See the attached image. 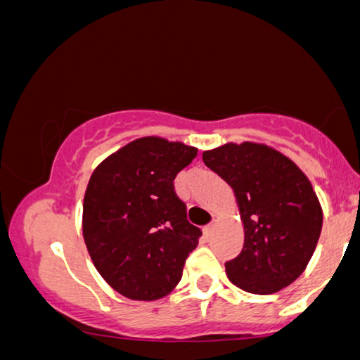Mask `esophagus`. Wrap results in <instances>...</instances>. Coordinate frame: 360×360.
<instances>
[{
    "label": "esophagus",
    "mask_w": 360,
    "mask_h": 360,
    "mask_svg": "<svg viewBox=\"0 0 360 360\" xmlns=\"http://www.w3.org/2000/svg\"><path fill=\"white\" fill-rule=\"evenodd\" d=\"M214 229H217V220H213L208 226H205V233L206 235H212Z\"/></svg>",
    "instance_id": "34e87169"
}]
</instances>
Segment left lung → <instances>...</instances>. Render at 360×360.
Returning <instances> with one entry per match:
<instances>
[{
	"label": "left lung",
	"mask_w": 360,
	"mask_h": 360,
	"mask_svg": "<svg viewBox=\"0 0 360 360\" xmlns=\"http://www.w3.org/2000/svg\"><path fill=\"white\" fill-rule=\"evenodd\" d=\"M203 162L233 189L243 225L238 257L225 264L235 286L272 295L307 269L323 210L301 169L274 147L229 142L203 152Z\"/></svg>",
	"instance_id": "obj_1"
}]
</instances>
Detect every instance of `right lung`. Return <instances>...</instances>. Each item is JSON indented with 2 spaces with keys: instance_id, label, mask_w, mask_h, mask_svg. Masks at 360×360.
Here are the masks:
<instances>
[{
  "instance_id": "add662e5",
  "label": "right lung",
  "mask_w": 360,
  "mask_h": 360,
  "mask_svg": "<svg viewBox=\"0 0 360 360\" xmlns=\"http://www.w3.org/2000/svg\"><path fill=\"white\" fill-rule=\"evenodd\" d=\"M198 148L142 137L94 169L82 203V237L101 278L135 301L171 295L201 230L186 220L174 193L177 172Z\"/></svg>"
}]
</instances>
